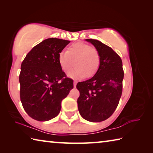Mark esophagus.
I'll return each instance as SVG.
<instances>
[{
	"label": "esophagus",
	"instance_id": "esophagus-1",
	"mask_svg": "<svg viewBox=\"0 0 153 153\" xmlns=\"http://www.w3.org/2000/svg\"><path fill=\"white\" fill-rule=\"evenodd\" d=\"M76 84H77V81H74V86L76 88Z\"/></svg>",
	"mask_w": 153,
	"mask_h": 153
}]
</instances>
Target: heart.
<instances>
[{"label": "heart", "mask_w": 153, "mask_h": 153, "mask_svg": "<svg viewBox=\"0 0 153 153\" xmlns=\"http://www.w3.org/2000/svg\"><path fill=\"white\" fill-rule=\"evenodd\" d=\"M59 63L62 70L68 73L71 78H82L85 76L91 77L97 73L100 66V56L96 49L86 44L77 42L69 46L66 52L59 55Z\"/></svg>", "instance_id": "1"}]
</instances>
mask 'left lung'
Segmentation results:
<instances>
[{"mask_svg": "<svg viewBox=\"0 0 153 153\" xmlns=\"http://www.w3.org/2000/svg\"><path fill=\"white\" fill-rule=\"evenodd\" d=\"M86 40L99 54L100 66L92 78L77 84L80 93L77 107L84 120L100 122L112 115L120 102L124 76L122 61L112 48L100 41Z\"/></svg>", "mask_w": 153, "mask_h": 153, "instance_id": "1", "label": "left lung"}]
</instances>
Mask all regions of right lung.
Listing matches in <instances>:
<instances>
[{
	"instance_id": "obj_1",
	"label": "right lung",
	"mask_w": 153,
	"mask_h": 153,
	"mask_svg": "<svg viewBox=\"0 0 153 153\" xmlns=\"http://www.w3.org/2000/svg\"><path fill=\"white\" fill-rule=\"evenodd\" d=\"M70 41L48 38L35 46L25 56L19 74L20 98L28 115L40 121L55 118L61 101L74 88L59 63V54Z\"/></svg>"
}]
</instances>
